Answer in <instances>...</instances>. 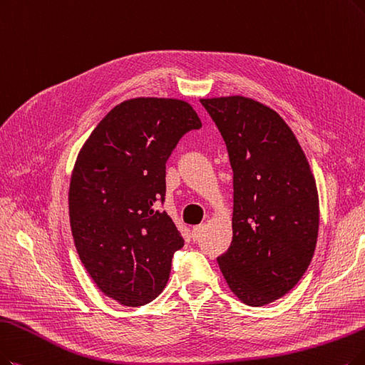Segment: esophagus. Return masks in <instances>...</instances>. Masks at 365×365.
Returning a JSON list of instances; mask_svg holds the SVG:
<instances>
[{"label": "esophagus", "mask_w": 365, "mask_h": 365, "mask_svg": "<svg viewBox=\"0 0 365 365\" xmlns=\"http://www.w3.org/2000/svg\"><path fill=\"white\" fill-rule=\"evenodd\" d=\"M203 230H205V225H199V226H193L192 229V238L196 241L200 238V235L203 233Z\"/></svg>", "instance_id": "34e87169"}]
</instances>
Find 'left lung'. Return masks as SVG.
I'll list each match as a JSON object with an SVG mask.
<instances>
[{"label": "left lung", "mask_w": 365, "mask_h": 365, "mask_svg": "<svg viewBox=\"0 0 365 365\" xmlns=\"http://www.w3.org/2000/svg\"><path fill=\"white\" fill-rule=\"evenodd\" d=\"M225 139L233 172L232 242L217 257L233 294L260 307L286 295L314 255L319 195L292 130L244 96L200 98Z\"/></svg>", "instance_id": "1"}]
</instances>
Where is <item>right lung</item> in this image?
Wrapping results in <instances>:
<instances>
[{"instance_id": "add662e5", "label": "right lung", "mask_w": 365, "mask_h": 365, "mask_svg": "<svg viewBox=\"0 0 365 365\" xmlns=\"http://www.w3.org/2000/svg\"><path fill=\"white\" fill-rule=\"evenodd\" d=\"M200 127L184 100L130 98L105 115L76 157L68 215L78 255L101 292L127 307L162 294L184 245L158 200L172 150Z\"/></svg>"}]
</instances>
